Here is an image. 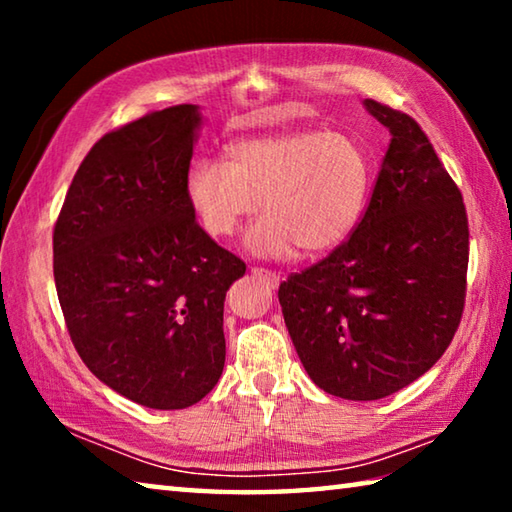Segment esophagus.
Wrapping results in <instances>:
<instances>
[{"label": "esophagus", "mask_w": 512, "mask_h": 512, "mask_svg": "<svg viewBox=\"0 0 512 512\" xmlns=\"http://www.w3.org/2000/svg\"><path fill=\"white\" fill-rule=\"evenodd\" d=\"M250 273L257 275L259 280H264L268 287L277 289V284H280V273L275 271H268V268H262V266H250Z\"/></svg>", "instance_id": "34e87169"}]
</instances>
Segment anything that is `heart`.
Returning a JSON list of instances; mask_svg holds the SVG:
<instances>
[{"label": "heart", "instance_id": "1", "mask_svg": "<svg viewBox=\"0 0 512 512\" xmlns=\"http://www.w3.org/2000/svg\"><path fill=\"white\" fill-rule=\"evenodd\" d=\"M372 162L354 137L336 131H289L248 137L230 160L201 158L187 171L185 194L212 237H228L259 205L246 232L257 257L325 253L352 235L366 210Z\"/></svg>", "mask_w": 512, "mask_h": 512}]
</instances>
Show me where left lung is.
Instances as JSON below:
<instances>
[{
	"label": "left lung",
	"instance_id": "left-lung-1",
	"mask_svg": "<svg viewBox=\"0 0 512 512\" xmlns=\"http://www.w3.org/2000/svg\"><path fill=\"white\" fill-rule=\"evenodd\" d=\"M391 133L366 212L318 264L280 284L307 375L343 400H381L443 357L461 325L470 228L461 189L406 112L366 99Z\"/></svg>",
	"mask_w": 512,
	"mask_h": 512
}]
</instances>
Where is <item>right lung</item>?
<instances>
[{
	"label": "right lung",
	"mask_w": 512,
	"mask_h": 512,
	"mask_svg": "<svg viewBox=\"0 0 512 512\" xmlns=\"http://www.w3.org/2000/svg\"><path fill=\"white\" fill-rule=\"evenodd\" d=\"M192 103L155 110L85 155L54 225V280L85 366L149 409H187L225 363L223 300L246 264L198 225L185 194Z\"/></svg>",
	"instance_id": "right-lung-1"
}]
</instances>
